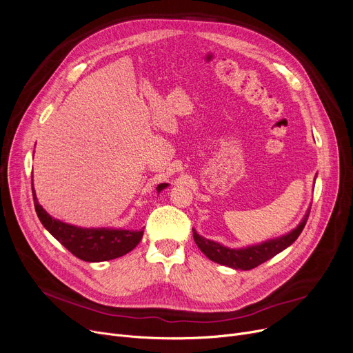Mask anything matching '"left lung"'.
I'll return each mask as SVG.
<instances>
[{
  "instance_id": "8db88e82",
  "label": "left lung",
  "mask_w": 353,
  "mask_h": 353,
  "mask_svg": "<svg viewBox=\"0 0 353 353\" xmlns=\"http://www.w3.org/2000/svg\"><path fill=\"white\" fill-rule=\"evenodd\" d=\"M309 213H310V209L305 214L303 220L301 221V225L294 230H292L290 233H288L282 237L273 239V240H268V242H265L262 245L249 246L245 249H229L226 246H221V245L213 242V240L201 237L200 234H197V232L194 229H193V237H194V242L199 246V249L205 253L210 259V261H213L219 265L233 268V269L250 270L259 265L265 263L266 261H269V259H272L273 256H276L277 253H281L288 246H290L302 233L306 221H307Z\"/></svg>"
}]
</instances>
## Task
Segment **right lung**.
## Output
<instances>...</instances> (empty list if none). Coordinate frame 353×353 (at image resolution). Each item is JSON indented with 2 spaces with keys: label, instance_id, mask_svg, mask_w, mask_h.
Returning a JSON list of instances; mask_svg holds the SVG:
<instances>
[{
  "label": "right lung",
  "instance_id": "add662e5",
  "mask_svg": "<svg viewBox=\"0 0 353 353\" xmlns=\"http://www.w3.org/2000/svg\"><path fill=\"white\" fill-rule=\"evenodd\" d=\"M169 186L161 183L157 186V192H161ZM32 188V180H31ZM32 199L37 216L43 226L59 240V242L74 256L84 262H104L117 259L128 252H132L143 237V229L140 230H123V229H83L63 223L60 220L52 219L37 200L34 188Z\"/></svg>",
  "mask_w": 353,
  "mask_h": 353
}]
</instances>
